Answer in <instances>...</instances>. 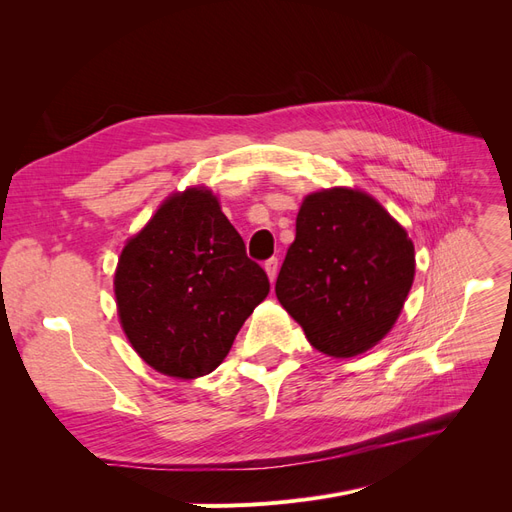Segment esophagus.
Wrapping results in <instances>:
<instances>
[{
	"label": "esophagus",
	"instance_id": "obj_1",
	"mask_svg": "<svg viewBox=\"0 0 512 512\" xmlns=\"http://www.w3.org/2000/svg\"><path fill=\"white\" fill-rule=\"evenodd\" d=\"M277 269H280V262H277V258H271V260H267V262H265V271H267V275H269V280H271V282H275Z\"/></svg>",
	"mask_w": 512,
	"mask_h": 512
}]
</instances>
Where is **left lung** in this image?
<instances>
[{
	"label": "left lung",
	"mask_w": 512,
	"mask_h": 512,
	"mask_svg": "<svg viewBox=\"0 0 512 512\" xmlns=\"http://www.w3.org/2000/svg\"><path fill=\"white\" fill-rule=\"evenodd\" d=\"M414 269L408 230L371 194L337 185L303 198L275 294L318 352L350 359L391 333Z\"/></svg>",
	"instance_id": "obj_1"
}]
</instances>
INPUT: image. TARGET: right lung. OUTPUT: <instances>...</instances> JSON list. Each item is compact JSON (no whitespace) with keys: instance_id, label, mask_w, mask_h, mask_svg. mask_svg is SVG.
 <instances>
[{"instance_id":"obj_1","label":"right lung","mask_w":512,"mask_h":512,"mask_svg":"<svg viewBox=\"0 0 512 512\" xmlns=\"http://www.w3.org/2000/svg\"><path fill=\"white\" fill-rule=\"evenodd\" d=\"M117 316L130 346L164 376L218 367L269 280L207 185L173 192L132 235L115 269Z\"/></svg>"}]
</instances>
